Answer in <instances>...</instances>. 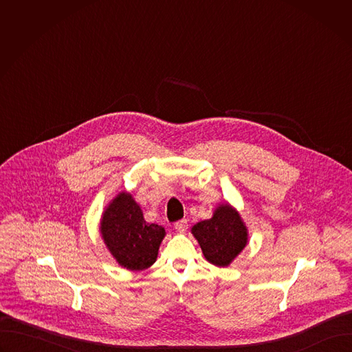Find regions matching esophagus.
<instances>
[{
    "instance_id": "obj_1",
    "label": "esophagus",
    "mask_w": 352,
    "mask_h": 352,
    "mask_svg": "<svg viewBox=\"0 0 352 352\" xmlns=\"http://www.w3.org/2000/svg\"><path fill=\"white\" fill-rule=\"evenodd\" d=\"M174 228L178 231V232H185L186 228H188V221L186 220H179L174 224Z\"/></svg>"
}]
</instances>
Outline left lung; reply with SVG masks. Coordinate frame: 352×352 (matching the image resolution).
Listing matches in <instances>:
<instances>
[{"label":"left lung","instance_id":"1","mask_svg":"<svg viewBox=\"0 0 352 352\" xmlns=\"http://www.w3.org/2000/svg\"><path fill=\"white\" fill-rule=\"evenodd\" d=\"M190 232L205 259L219 267L230 266L248 245V228L239 212L228 202L220 204L212 219L196 223Z\"/></svg>","mask_w":352,"mask_h":352}]
</instances>
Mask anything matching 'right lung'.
I'll return each mask as SVG.
<instances>
[{
  "label": "right lung",
  "mask_w": 352,
  "mask_h": 352,
  "mask_svg": "<svg viewBox=\"0 0 352 352\" xmlns=\"http://www.w3.org/2000/svg\"><path fill=\"white\" fill-rule=\"evenodd\" d=\"M100 234L121 267L140 272L157 261L166 230L159 224L147 223L133 196L121 190L104 208Z\"/></svg>",
  "instance_id": "obj_1"
}]
</instances>
